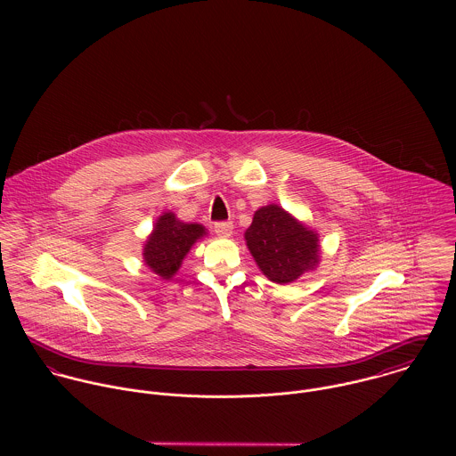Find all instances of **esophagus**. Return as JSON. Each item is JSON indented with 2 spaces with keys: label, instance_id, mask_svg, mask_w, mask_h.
<instances>
[{
  "label": "esophagus",
  "instance_id": "34e87169",
  "mask_svg": "<svg viewBox=\"0 0 456 456\" xmlns=\"http://www.w3.org/2000/svg\"><path fill=\"white\" fill-rule=\"evenodd\" d=\"M214 232L219 237H230L233 233V223L232 221H219L214 224Z\"/></svg>",
  "mask_w": 456,
  "mask_h": 456
}]
</instances>
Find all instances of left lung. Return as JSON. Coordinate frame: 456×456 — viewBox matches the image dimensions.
I'll return each mask as SVG.
<instances>
[{
  "label": "left lung",
  "mask_w": 456,
  "mask_h": 456,
  "mask_svg": "<svg viewBox=\"0 0 456 456\" xmlns=\"http://www.w3.org/2000/svg\"><path fill=\"white\" fill-rule=\"evenodd\" d=\"M246 242L261 272L277 284L293 282L320 263L318 233L273 203L255 212Z\"/></svg>",
  "instance_id": "left-lung-1"
}]
</instances>
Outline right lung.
I'll return each instance as SVG.
<instances>
[{"instance_id": "obj_1", "label": "right lung", "mask_w": 456, "mask_h": 456, "mask_svg": "<svg viewBox=\"0 0 456 456\" xmlns=\"http://www.w3.org/2000/svg\"><path fill=\"white\" fill-rule=\"evenodd\" d=\"M207 235L205 226L183 223L174 212L158 217L152 233L143 246L145 265L163 279H172L196 240Z\"/></svg>"}]
</instances>
